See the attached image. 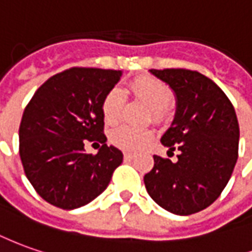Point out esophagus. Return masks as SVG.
<instances>
[{
	"instance_id": "1",
	"label": "esophagus",
	"mask_w": 252,
	"mask_h": 252,
	"mask_svg": "<svg viewBox=\"0 0 252 252\" xmlns=\"http://www.w3.org/2000/svg\"><path fill=\"white\" fill-rule=\"evenodd\" d=\"M133 157H135V155H133V153H128V152H126V153H124V158H126V161L132 160Z\"/></svg>"
}]
</instances>
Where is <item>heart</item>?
<instances>
[{"instance_id":"1","label":"heart","mask_w":252,"mask_h":252,"mask_svg":"<svg viewBox=\"0 0 252 252\" xmlns=\"http://www.w3.org/2000/svg\"><path fill=\"white\" fill-rule=\"evenodd\" d=\"M129 88L135 96L150 107L152 120L157 124L168 121L169 100L172 97L168 85L152 76H140L135 78ZM126 96L120 88H112L103 97L102 112L104 120L110 124L119 123L124 112ZM153 139V131L150 128H136L131 126H120L110 132V142L116 148L126 152L140 150Z\"/></svg>"}]
</instances>
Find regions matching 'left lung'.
I'll use <instances>...</instances> for the list:
<instances>
[{"mask_svg":"<svg viewBox=\"0 0 252 252\" xmlns=\"http://www.w3.org/2000/svg\"><path fill=\"white\" fill-rule=\"evenodd\" d=\"M150 73L175 92V119L161 143L178 160L153 156L143 181L149 196L164 210L190 215L211 205L229 182L239 157V123L225 92L208 77L186 68Z\"/></svg>","mask_w":252,"mask_h":252,"instance_id":"1","label":"left lung"}]
</instances>
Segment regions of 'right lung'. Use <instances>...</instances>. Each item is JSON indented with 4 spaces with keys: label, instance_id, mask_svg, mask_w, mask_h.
I'll list each match as a JSON object with an SVG mask.
<instances>
[{
    "label": "right lung",
    "instance_id": "add662e5",
    "mask_svg": "<svg viewBox=\"0 0 252 252\" xmlns=\"http://www.w3.org/2000/svg\"><path fill=\"white\" fill-rule=\"evenodd\" d=\"M121 70L71 67L48 78L26 106L19 126V155L32 188L49 204L74 210L107 188L123 153L106 145L104 95ZM85 140L102 143L96 155Z\"/></svg>",
    "mask_w": 252,
    "mask_h": 252
}]
</instances>
